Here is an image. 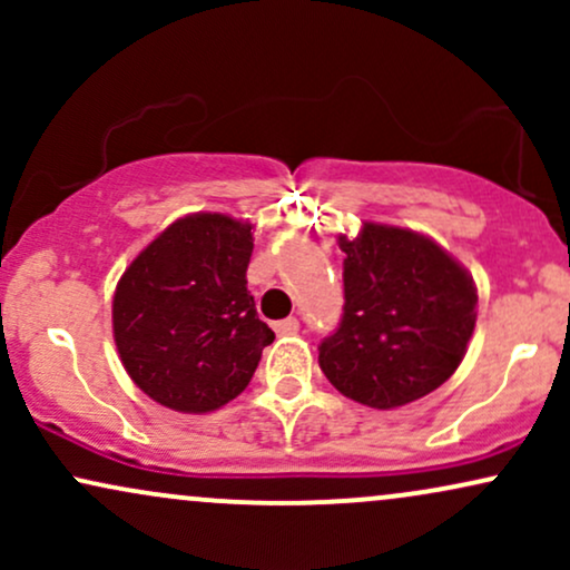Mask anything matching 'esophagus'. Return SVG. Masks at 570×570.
<instances>
[{
    "label": "esophagus",
    "instance_id": "esophagus-1",
    "mask_svg": "<svg viewBox=\"0 0 570 570\" xmlns=\"http://www.w3.org/2000/svg\"><path fill=\"white\" fill-rule=\"evenodd\" d=\"M273 330H276V335H294L299 330V322L297 318H284V322L273 324Z\"/></svg>",
    "mask_w": 570,
    "mask_h": 570
}]
</instances>
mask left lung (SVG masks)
<instances>
[{"instance_id": "1", "label": "left lung", "mask_w": 570, "mask_h": 570, "mask_svg": "<svg viewBox=\"0 0 570 570\" xmlns=\"http://www.w3.org/2000/svg\"><path fill=\"white\" fill-rule=\"evenodd\" d=\"M345 305L318 367L343 396L394 410L431 394L466 356L476 286L440 244L404 227L364 222L340 235Z\"/></svg>"}]
</instances>
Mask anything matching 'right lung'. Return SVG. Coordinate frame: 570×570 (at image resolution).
<instances>
[{
  "instance_id": "1",
  "label": "right lung",
  "mask_w": 570,
  "mask_h": 570,
  "mask_svg": "<svg viewBox=\"0 0 570 570\" xmlns=\"http://www.w3.org/2000/svg\"><path fill=\"white\" fill-rule=\"evenodd\" d=\"M252 248L248 222L200 212L168 225L122 273L112 299L117 353L163 407L219 410L276 340L246 289Z\"/></svg>"
}]
</instances>
